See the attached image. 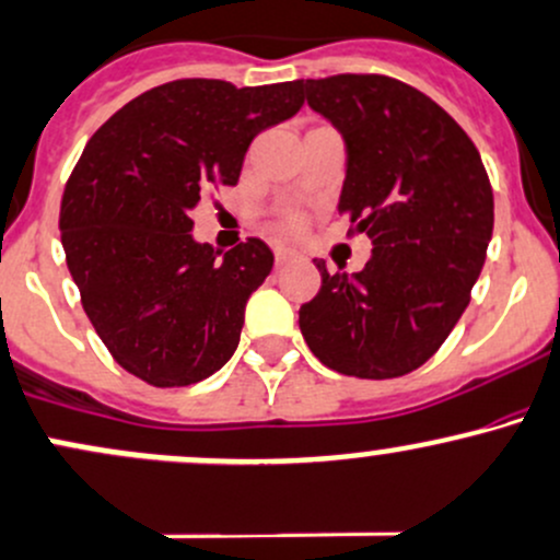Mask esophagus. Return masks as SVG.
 <instances>
[{"instance_id":"1","label":"esophagus","mask_w":560,"mask_h":560,"mask_svg":"<svg viewBox=\"0 0 560 560\" xmlns=\"http://www.w3.org/2000/svg\"><path fill=\"white\" fill-rule=\"evenodd\" d=\"M292 260H303V252L292 249V247H279L276 249V266H287Z\"/></svg>"}]
</instances>
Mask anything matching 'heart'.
<instances>
[{"label": "heart", "mask_w": 560, "mask_h": 560, "mask_svg": "<svg viewBox=\"0 0 560 560\" xmlns=\"http://www.w3.org/2000/svg\"><path fill=\"white\" fill-rule=\"evenodd\" d=\"M287 225H290V229H303V214H290V218H287Z\"/></svg>", "instance_id": "obj_1"}]
</instances>
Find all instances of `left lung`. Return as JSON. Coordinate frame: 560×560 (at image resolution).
Listing matches in <instances>:
<instances>
[{
	"label": "left lung",
	"instance_id": "obj_1",
	"mask_svg": "<svg viewBox=\"0 0 560 560\" xmlns=\"http://www.w3.org/2000/svg\"><path fill=\"white\" fill-rule=\"evenodd\" d=\"M346 138L337 210L374 249L355 276L322 270L300 331L329 370L361 380L415 372L470 303L494 229V194L468 132L420 90L383 73L300 82Z\"/></svg>",
	"mask_w": 560,
	"mask_h": 560
}]
</instances>
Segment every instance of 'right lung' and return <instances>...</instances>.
<instances>
[{
	"instance_id": "obj_1",
	"label": "right lung",
	"mask_w": 560,
	"mask_h": 560,
	"mask_svg": "<svg viewBox=\"0 0 560 560\" xmlns=\"http://www.w3.org/2000/svg\"><path fill=\"white\" fill-rule=\"evenodd\" d=\"M303 103L300 82L175 79L116 110L84 145L60 199L66 262L103 346L153 388L199 383L236 350L273 252L247 238L220 260L194 242L188 212L210 188L236 186L255 135Z\"/></svg>"
}]
</instances>
